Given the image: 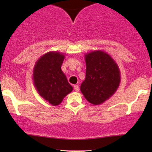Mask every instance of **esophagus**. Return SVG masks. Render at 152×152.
<instances>
[{"mask_svg":"<svg viewBox=\"0 0 152 152\" xmlns=\"http://www.w3.org/2000/svg\"><path fill=\"white\" fill-rule=\"evenodd\" d=\"M74 90L76 91V92L79 91V88H78V85H74Z\"/></svg>","mask_w":152,"mask_h":152,"instance_id":"obj_1","label":"esophagus"}]
</instances>
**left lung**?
<instances>
[{"label":"left lung","mask_w":152,"mask_h":152,"mask_svg":"<svg viewBox=\"0 0 152 152\" xmlns=\"http://www.w3.org/2000/svg\"><path fill=\"white\" fill-rule=\"evenodd\" d=\"M85 61L86 78L80 89L88 102L99 105L118 89L121 81L119 68L109 54L101 50L85 54Z\"/></svg>","instance_id":"left-lung-1"}]
</instances>
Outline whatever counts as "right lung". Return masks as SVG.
I'll use <instances>...</instances> for the list:
<instances>
[{
    "label": "right lung",
    "instance_id": "1",
    "mask_svg": "<svg viewBox=\"0 0 152 152\" xmlns=\"http://www.w3.org/2000/svg\"><path fill=\"white\" fill-rule=\"evenodd\" d=\"M64 58L65 55L60 52H48L38 59L33 71L34 87L38 94L53 106L59 105L73 90L61 70Z\"/></svg>",
    "mask_w": 152,
    "mask_h": 152
}]
</instances>
